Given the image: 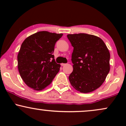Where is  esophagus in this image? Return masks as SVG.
<instances>
[{
    "label": "esophagus",
    "mask_w": 126,
    "mask_h": 126,
    "mask_svg": "<svg viewBox=\"0 0 126 126\" xmlns=\"http://www.w3.org/2000/svg\"><path fill=\"white\" fill-rule=\"evenodd\" d=\"M64 65H66V64H65V63H61V66H64Z\"/></svg>",
    "instance_id": "1"
}]
</instances>
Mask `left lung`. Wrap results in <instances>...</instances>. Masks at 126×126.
<instances>
[{"mask_svg": "<svg viewBox=\"0 0 126 126\" xmlns=\"http://www.w3.org/2000/svg\"><path fill=\"white\" fill-rule=\"evenodd\" d=\"M73 47V72L69 79L72 86L82 93H89L102 85L110 69L109 50L98 37L91 34H68Z\"/></svg>", "mask_w": 126, "mask_h": 126, "instance_id": "obj_1", "label": "left lung"}]
</instances>
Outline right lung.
Masks as SVG:
<instances>
[{
	"label": "right lung",
	"instance_id": "add662e5",
	"mask_svg": "<svg viewBox=\"0 0 126 126\" xmlns=\"http://www.w3.org/2000/svg\"><path fill=\"white\" fill-rule=\"evenodd\" d=\"M62 34L40 31L29 36L22 44L18 54V68L25 84L36 91L51 83L60 70L53 55L55 44Z\"/></svg>",
	"mask_w": 126,
	"mask_h": 126
}]
</instances>
